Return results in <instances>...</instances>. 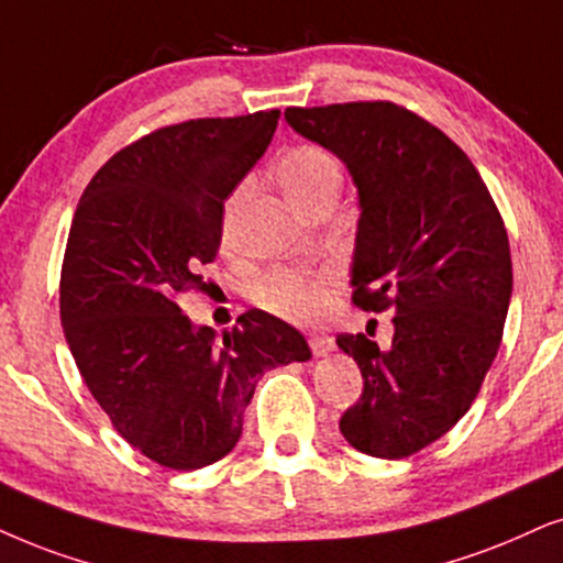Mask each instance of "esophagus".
Instances as JSON below:
<instances>
[{
	"mask_svg": "<svg viewBox=\"0 0 563 563\" xmlns=\"http://www.w3.org/2000/svg\"><path fill=\"white\" fill-rule=\"evenodd\" d=\"M309 345H311V353L319 355V358H322V355H330L334 351V340L327 338V334H314V338L309 340Z\"/></svg>",
	"mask_w": 563,
	"mask_h": 563,
	"instance_id": "obj_1",
	"label": "esophagus"
}]
</instances>
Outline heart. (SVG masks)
Returning a JSON list of instances; mask_svg holds the SVG:
<instances>
[{
    "instance_id": "heart-1",
    "label": "heart",
    "mask_w": 563,
    "mask_h": 563,
    "mask_svg": "<svg viewBox=\"0 0 563 563\" xmlns=\"http://www.w3.org/2000/svg\"><path fill=\"white\" fill-rule=\"evenodd\" d=\"M340 176H343V170H340L338 158L319 145H296L277 161V179H280V187L286 189L290 202L298 210L314 202L327 189H338ZM241 195H244V187L233 191L229 208H225V241H229L231 210ZM324 294L327 283L322 275L294 267L273 269L254 288V298H257L260 306L286 319H294V322H311V319H317L324 306Z\"/></svg>"
}]
</instances>
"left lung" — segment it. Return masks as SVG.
Listing matches in <instances>:
<instances>
[{"label": "left lung", "mask_w": 563, "mask_h": 563, "mask_svg": "<svg viewBox=\"0 0 563 563\" xmlns=\"http://www.w3.org/2000/svg\"><path fill=\"white\" fill-rule=\"evenodd\" d=\"M286 122L338 155L358 189L353 303L395 311L387 351L338 334L364 376L340 431L372 457H410L471 410L494 364L511 298L507 229L471 158L402 106L286 109Z\"/></svg>", "instance_id": "obj_1"}]
</instances>
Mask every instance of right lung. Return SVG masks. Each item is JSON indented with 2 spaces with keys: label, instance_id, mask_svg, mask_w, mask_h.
<instances>
[{
  "label": "right lung",
  "instance_id": "add662e5",
  "mask_svg": "<svg viewBox=\"0 0 563 563\" xmlns=\"http://www.w3.org/2000/svg\"><path fill=\"white\" fill-rule=\"evenodd\" d=\"M280 111L161 126L109 158L77 205L59 314L90 395L134 450L170 471L225 457L260 376L309 361L303 334L267 311L223 340L184 314L205 288L223 202L265 155Z\"/></svg>",
  "mask_w": 563,
  "mask_h": 563
}]
</instances>
